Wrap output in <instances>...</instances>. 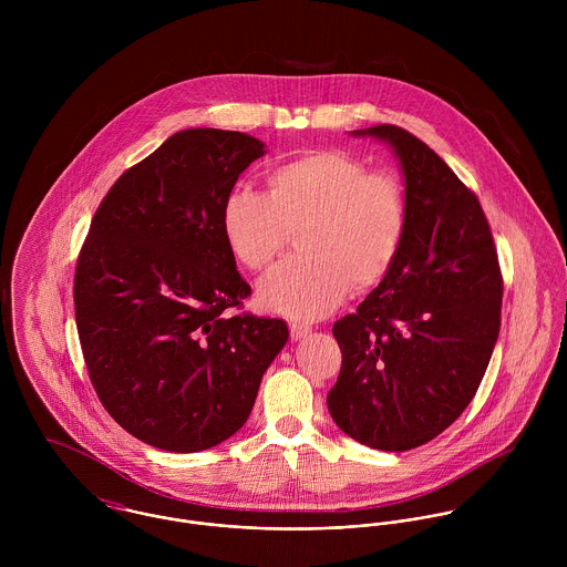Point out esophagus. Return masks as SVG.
<instances>
[{"label":"esophagus","mask_w":567,"mask_h":567,"mask_svg":"<svg viewBox=\"0 0 567 567\" xmlns=\"http://www.w3.org/2000/svg\"><path fill=\"white\" fill-rule=\"evenodd\" d=\"M310 331H312L310 324L290 323V336H292V340H301V338H306Z\"/></svg>","instance_id":"obj_1"}]
</instances>
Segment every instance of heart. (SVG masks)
Listing matches in <instances>:
<instances>
[{"mask_svg": "<svg viewBox=\"0 0 567 567\" xmlns=\"http://www.w3.org/2000/svg\"><path fill=\"white\" fill-rule=\"evenodd\" d=\"M268 192L236 187L220 214L223 238L250 272L266 270L297 231L301 255L281 261L259 301L297 319L329 315L351 290H371L393 270L408 229L400 176L340 151H310L275 165Z\"/></svg>", "mask_w": 567, "mask_h": 567, "instance_id": "1", "label": "heart"}]
</instances>
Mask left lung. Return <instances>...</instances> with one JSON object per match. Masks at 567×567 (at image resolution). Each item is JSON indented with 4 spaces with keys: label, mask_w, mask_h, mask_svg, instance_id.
Returning <instances> with one entry per match:
<instances>
[{
    "label": "left lung",
    "mask_w": 567,
    "mask_h": 567,
    "mask_svg": "<svg viewBox=\"0 0 567 567\" xmlns=\"http://www.w3.org/2000/svg\"><path fill=\"white\" fill-rule=\"evenodd\" d=\"M353 133L395 151L408 229L386 279L333 323L342 367L327 408L358 443L405 452L474 400L499 333L504 286L485 212L452 167L400 126Z\"/></svg>",
    "instance_id": "1"
}]
</instances>
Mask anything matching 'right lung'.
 <instances>
[{"label":"right lung","mask_w":567,"mask_h":567,"mask_svg":"<svg viewBox=\"0 0 567 567\" xmlns=\"http://www.w3.org/2000/svg\"><path fill=\"white\" fill-rule=\"evenodd\" d=\"M261 155L238 131L174 133L115 181L82 244L74 306L89 380L126 432L165 452L236 434L288 340L281 319L231 315L250 286L220 214Z\"/></svg>","instance_id":"1"}]
</instances>
